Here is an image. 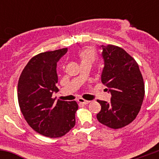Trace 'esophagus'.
I'll list each match as a JSON object with an SVG mask.
<instances>
[{
  "label": "esophagus",
  "instance_id": "obj_1",
  "mask_svg": "<svg viewBox=\"0 0 159 159\" xmlns=\"http://www.w3.org/2000/svg\"><path fill=\"white\" fill-rule=\"evenodd\" d=\"M78 102H79V103L83 104V105H88V104H89L90 102L89 101L85 100V99L82 98H79L78 99Z\"/></svg>",
  "mask_w": 159,
  "mask_h": 159
}]
</instances>
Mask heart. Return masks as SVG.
Listing matches in <instances>:
<instances>
[{
    "instance_id": "heart-1",
    "label": "heart",
    "mask_w": 159,
    "mask_h": 159,
    "mask_svg": "<svg viewBox=\"0 0 159 159\" xmlns=\"http://www.w3.org/2000/svg\"><path fill=\"white\" fill-rule=\"evenodd\" d=\"M78 56L81 61V64H92L97 58V53L93 48H87L81 50Z\"/></svg>"
}]
</instances>
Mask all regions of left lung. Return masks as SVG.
<instances>
[{"instance_id":"8db88e82","label":"left lung","mask_w":159,"mask_h":159,"mask_svg":"<svg viewBox=\"0 0 159 159\" xmlns=\"http://www.w3.org/2000/svg\"><path fill=\"white\" fill-rule=\"evenodd\" d=\"M105 62L102 82L111 94L110 102L97 100L102 106L97 119L111 129L128 125L135 119L143 102L145 84L139 65L118 46L102 45Z\"/></svg>"}]
</instances>
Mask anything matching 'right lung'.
Returning a JSON list of instances; mask_svg holds the SVG:
<instances>
[{"mask_svg": "<svg viewBox=\"0 0 159 159\" xmlns=\"http://www.w3.org/2000/svg\"><path fill=\"white\" fill-rule=\"evenodd\" d=\"M67 51L62 48L35 55L22 70L17 84L19 106L25 120L35 131L49 138L61 137L75 125L77 102H55L52 98L59 91L57 63Z\"/></svg>", "mask_w": 159, "mask_h": 159, "instance_id": "add662e5", "label": "right lung"}]
</instances>
